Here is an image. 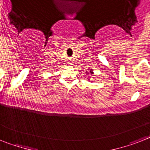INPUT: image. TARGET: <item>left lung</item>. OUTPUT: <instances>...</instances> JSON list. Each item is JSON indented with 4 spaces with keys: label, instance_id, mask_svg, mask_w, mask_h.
<instances>
[{
    "label": "left lung",
    "instance_id": "1",
    "mask_svg": "<svg viewBox=\"0 0 150 150\" xmlns=\"http://www.w3.org/2000/svg\"><path fill=\"white\" fill-rule=\"evenodd\" d=\"M90 72H91V75H92V74H93V71H92V70H90Z\"/></svg>",
    "mask_w": 150,
    "mask_h": 150
}]
</instances>
